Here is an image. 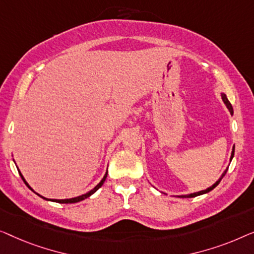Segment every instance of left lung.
I'll list each match as a JSON object with an SVG mask.
<instances>
[{
  "mask_svg": "<svg viewBox=\"0 0 254 254\" xmlns=\"http://www.w3.org/2000/svg\"><path fill=\"white\" fill-rule=\"evenodd\" d=\"M222 95V100H223V102H224V105L227 106V108L229 109V112H230V114L231 115H233L234 114V109H233V106H231V103L229 102V100H228V98H227V95L226 94H221ZM234 154H235V146H234V148H233V152H231V158H230V161L231 160H233V158H234ZM228 171V168L226 170H224V173L222 174V176L220 177V180L219 181H216L215 183H214L212 187H209L208 189H206V190H202V191H199V192H194V193H190V194H185V195H178V198H193V197H197V195H201V194H205V193H207V192H209V191H212L214 188H216L217 185H219V183L221 182V180H222L223 178V176L224 175H226V173Z\"/></svg>",
  "mask_w": 254,
  "mask_h": 254,
  "instance_id": "8db88e82",
  "label": "left lung"
}]
</instances>
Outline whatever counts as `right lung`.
<instances>
[{"mask_svg":"<svg viewBox=\"0 0 254 254\" xmlns=\"http://www.w3.org/2000/svg\"><path fill=\"white\" fill-rule=\"evenodd\" d=\"M18 173H19V175H20L21 180H23V181H24V183L27 185V188H28V189H30V190H32V191H33V189H32V188L30 187V185H28V184H27V182H26V181H25V178L23 177V175H21V173H20V171H19V170H18ZM107 174H108V173H106V175H105V176H103V178H102V180H101V182H100V183H99L98 185H96V187H95L94 189H93V190H91V191H88V192H87V193H85V194H81V195H79V197H76V198H71V199H49V200H52V201H54V202H60V203H74V202L81 201V200H84V199H86V198H88V197H90V195H92L93 193H94V192H96V191H98V190H99V189L102 187V184H103V183H105V181H106V178H107ZM37 194H38V193H37ZM38 195H40V194H38ZM40 197H41V198H44V197H42V195H40ZM44 199H46V200H48L47 198H44Z\"/></svg>","mask_w":254,"mask_h":254,"instance_id":"add662e5","label":"right lung"}]
</instances>
